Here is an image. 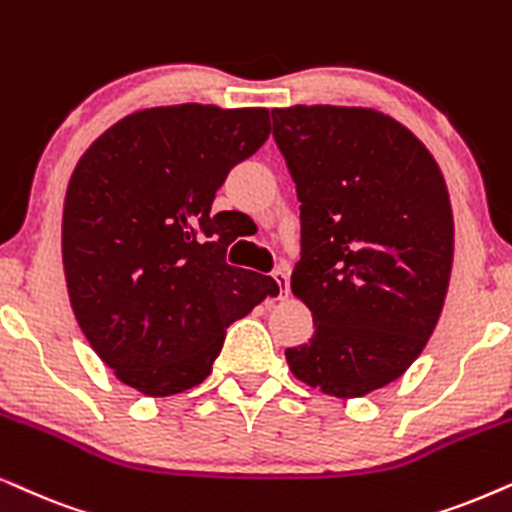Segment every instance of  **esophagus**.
I'll return each mask as SVG.
<instances>
[{"instance_id": "esophagus-1", "label": "esophagus", "mask_w": 512, "mask_h": 512, "mask_svg": "<svg viewBox=\"0 0 512 512\" xmlns=\"http://www.w3.org/2000/svg\"><path fill=\"white\" fill-rule=\"evenodd\" d=\"M274 281L278 283V288H281V297H283V299L288 297V295H290V276L285 274L283 269H276V271H274Z\"/></svg>"}]
</instances>
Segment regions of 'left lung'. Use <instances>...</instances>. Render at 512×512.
<instances>
[{"mask_svg": "<svg viewBox=\"0 0 512 512\" xmlns=\"http://www.w3.org/2000/svg\"><path fill=\"white\" fill-rule=\"evenodd\" d=\"M271 117L302 203L292 292L316 327L285 360L306 386L360 398L403 377L440 320L454 260L445 177L377 109L295 105Z\"/></svg>", "mask_w": 512, "mask_h": 512, "instance_id": "1", "label": "left lung"}]
</instances>
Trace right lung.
Returning a JSON list of instances; mask_svg holds the SVG:
<instances>
[{"instance_id": "add662e5", "label": "right lung", "mask_w": 512, "mask_h": 512, "mask_svg": "<svg viewBox=\"0 0 512 512\" xmlns=\"http://www.w3.org/2000/svg\"><path fill=\"white\" fill-rule=\"evenodd\" d=\"M269 133L264 107H149L109 126L72 170L67 295L93 351L142 395L199 386L227 327L278 295L274 278L227 264L231 213H210Z\"/></svg>"}]
</instances>
